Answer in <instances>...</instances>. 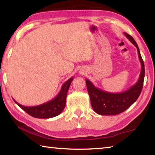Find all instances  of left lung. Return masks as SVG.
<instances>
[{"label":"left lung","mask_w":155,"mask_h":155,"mask_svg":"<svg viewBox=\"0 0 155 155\" xmlns=\"http://www.w3.org/2000/svg\"><path fill=\"white\" fill-rule=\"evenodd\" d=\"M124 35L137 49L141 70L137 82L128 90L121 93H109L96 87L90 80H86L87 91L90 97L91 107L96 114L101 115H114L124 112L137 101L142 90L145 69L140 49L132 37L124 33Z\"/></svg>","instance_id":"1"}]
</instances>
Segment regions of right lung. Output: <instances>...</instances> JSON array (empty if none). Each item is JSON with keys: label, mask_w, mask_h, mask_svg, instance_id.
I'll list each match as a JSON object with an SVG mask.
<instances>
[{"label": "right lung", "mask_w": 155, "mask_h": 155, "mask_svg": "<svg viewBox=\"0 0 155 155\" xmlns=\"http://www.w3.org/2000/svg\"><path fill=\"white\" fill-rule=\"evenodd\" d=\"M72 80L73 78L72 77L63 84L61 90L56 97L45 103L40 104V105L26 107L17 103L14 99V101L21 109L27 112L28 115L36 117V118L45 119L57 116L61 114L65 108L68 91L69 90Z\"/></svg>", "instance_id": "obj_1"}]
</instances>
